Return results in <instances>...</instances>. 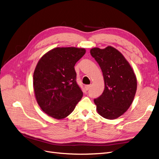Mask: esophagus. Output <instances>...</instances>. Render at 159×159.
<instances>
[{
	"label": "esophagus",
	"instance_id": "34e87169",
	"mask_svg": "<svg viewBox=\"0 0 159 159\" xmlns=\"http://www.w3.org/2000/svg\"><path fill=\"white\" fill-rule=\"evenodd\" d=\"M90 88H91L90 85H87L85 86V88L86 90H89L90 89Z\"/></svg>",
	"mask_w": 159,
	"mask_h": 159
}]
</instances>
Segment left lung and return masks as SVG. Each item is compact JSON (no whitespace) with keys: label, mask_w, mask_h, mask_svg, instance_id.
<instances>
[{"label":"left lung","mask_w":159,"mask_h":159,"mask_svg":"<svg viewBox=\"0 0 159 159\" xmlns=\"http://www.w3.org/2000/svg\"><path fill=\"white\" fill-rule=\"evenodd\" d=\"M90 54L102 69L105 82L103 93L94 99L98 112L105 119H117L126 112L134 99L135 74L121 53L113 47L93 48Z\"/></svg>","instance_id":"obj_1"}]
</instances>
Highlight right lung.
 <instances>
[{"instance_id":"add662e5","label":"right lung","mask_w":159,"mask_h":159,"mask_svg":"<svg viewBox=\"0 0 159 159\" xmlns=\"http://www.w3.org/2000/svg\"><path fill=\"white\" fill-rule=\"evenodd\" d=\"M85 54L84 48H56L38 61L33 75L34 90L38 104L49 116L66 117L82 98L74 66Z\"/></svg>"}]
</instances>
